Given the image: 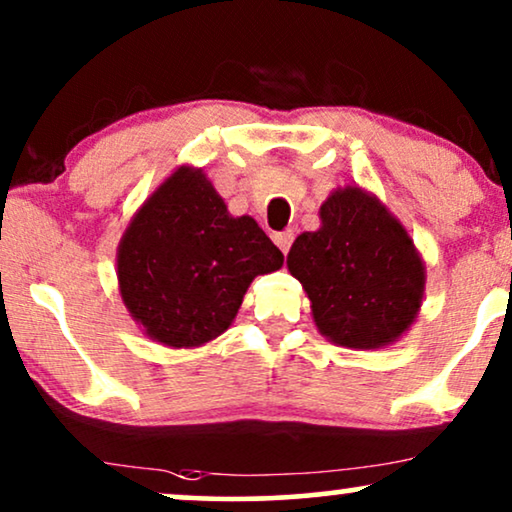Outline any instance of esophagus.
I'll return each instance as SVG.
<instances>
[{
    "label": "esophagus",
    "instance_id": "esophagus-1",
    "mask_svg": "<svg viewBox=\"0 0 512 512\" xmlns=\"http://www.w3.org/2000/svg\"><path fill=\"white\" fill-rule=\"evenodd\" d=\"M272 240H275L277 247L282 249V254H287L289 247H291V242H294V232H291V230L275 232V235H272Z\"/></svg>",
    "mask_w": 512,
    "mask_h": 512
}]
</instances>
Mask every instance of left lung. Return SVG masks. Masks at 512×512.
<instances>
[{
	"label": "left lung",
	"instance_id": "8db88e82",
	"mask_svg": "<svg viewBox=\"0 0 512 512\" xmlns=\"http://www.w3.org/2000/svg\"><path fill=\"white\" fill-rule=\"evenodd\" d=\"M320 221V230L296 237L287 256L317 331L355 350L400 341L426 291V263L407 228L360 185L331 192Z\"/></svg>",
	"mask_w": 512,
	"mask_h": 512
}]
</instances>
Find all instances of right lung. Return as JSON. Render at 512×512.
I'll list each match as a JSON object with an SVG mask.
<instances>
[{"mask_svg": "<svg viewBox=\"0 0 512 512\" xmlns=\"http://www.w3.org/2000/svg\"><path fill=\"white\" fill-rule=\"evenodd\" d=\"M282 263L254 218L230 216L207 174L183 164L126 225L119 296L152 341L199 348L230 327L254 277Z\"/></svg>", "mask_w": 512, "mask_h": 512, "instance_id": "add662e5", "label": "right lung"}]
</instances>
